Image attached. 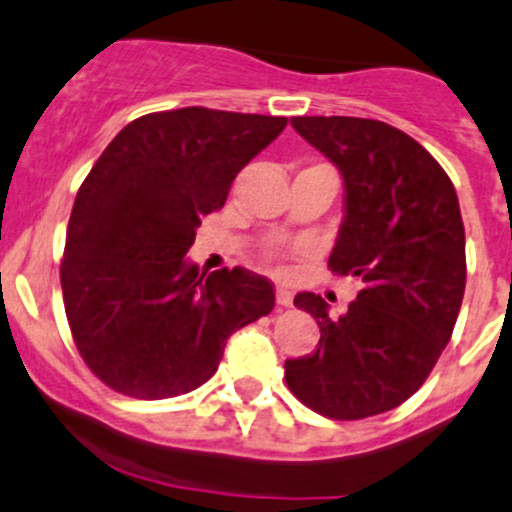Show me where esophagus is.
Wrapping results in <instances>:
<instances>
[{
    "label": "esophagus",
    "instance_id": "1",
    "mask_svg": "<svg viewBox=\"0 0 512 512\" xmlns=\"http://www.w3.org/2000/svg\"><path fill=\"white\" fill-rule=\"evenodd\" d=\"M291 301H293V296H291V291H286V288H276V303L278 306H291Z\"/></svg>",
    "mask_w": 512,
    "mask_h": 512
}]
</instances>
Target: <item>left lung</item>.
I'll list each match as a JSON object with an SVG mask.
<instances>
[{"label": "left lung", "instance_id": "1", "mask_svg": "<svg viewBox=\"0 0 512 512\" xmlns=\"http://www.w3.org/2000/svg\"><path fill=\"white\" fill-rule=\"evenodd\" d=\"M338 166L346 216L328 268L361 281L341 318L311 291L293 298L321 328L318 348L286 361L293 396L333 421L398 408L448 346L465 291V229L443 166L406 131L358 116H293Z\"/></svg>", "mask_w": 512, "mask_h": 512}]
</instances>
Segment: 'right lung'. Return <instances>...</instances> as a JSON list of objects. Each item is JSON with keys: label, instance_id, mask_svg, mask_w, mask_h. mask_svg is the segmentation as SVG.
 <instances>
[{"label": "right lung", "instance_id": "obj_1", "mask_svg": "<svg viewBox=\"0 0 512 512\" xmlns=\"http://www.w3.org/2000/svg\"><path fill=\"white\" fill-rule=\"evenodd\" d=\"M286 116L186 106L126 124L79 186L62 261L67 321L84 363L131 398L159 401L209 381L226 338L268 316V278L199 273L186 261L201 219Z\"/></svg>", "mask_w": 512, "mask_h": 512}]
</instances>
